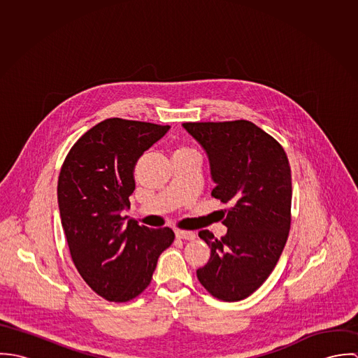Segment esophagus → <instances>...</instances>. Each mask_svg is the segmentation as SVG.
<instances>
[{
	"label": "esophagus",
	"instance_id": "34e87169",
	"mask_svg": "<svg viewBox=\"0 0 358 358\" xmlns=\"http://www.w3.org/2000/svg\"><path fill=\"white\" fill-rule=\"evenodd\" d=\"M176 237L180 240H189V241H194L196 240V234L193 231H185V230H176L175 231Z\"/></svg>",
	"mask_w": 358,
	"mask_h": 358
}]
</instances>
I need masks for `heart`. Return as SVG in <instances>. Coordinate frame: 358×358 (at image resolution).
I'll return each instance as SVG.
<instances>
[{
    "instance_id": "1",
    "label": "heart",
    "mask_w": 358,
    "mask_h": 358,
    "mask_svg": "<svg viewBox=\"0 0 358 358\" xmlns=\"http://www.w3.org/2000/svg\"><path fill=\"white\" fill-rule=\"evenodd\" d=\"M186 153H196V152H193V150H192V149H189V148H178V149H176V152H175V154Z\"/></svg>"
}]
</instances>
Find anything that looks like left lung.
<instances>
[{"mask_svg": "<svg viewBox=\"0 0 358 358\" xmlns=\"http://www.w3.org/2000/svg\"><path fill=\"white\" fill-rule=\"evenodd\" d=\"M203 146L216 183L210 196L223 204L226 236L199 233L210 257L197 278L216 299L252 295L274 270L291 229V166L282 146L247 120L185 122Z\"/></svg>", "mask_w": 358, "mask_h": 358, "instance_id": "1", "label": "left lung"}]
</instances>
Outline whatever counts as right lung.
I'll use <instances>...</instances> for the list:
<instances>
[{
  "label": "right lung",
  "instance_id": "right-lung-1",
  "mask_svg": "<svg viewBox=\"0 0 358 358\" xmlns=\"http://www.w3.org/2000/svg\"><path fill=\"white\" fill-rule=\"evenodd\" d=\"M168 129L107 118L87 131L63 161L57 201L71 260L108 302L139 296L152 282L158 256L175 240L169 227L149 229L121 215L129 209L138 159Z\"/></svg>",
  "mask_w": 358,
  "mask_h": 358
}]
</instances>
